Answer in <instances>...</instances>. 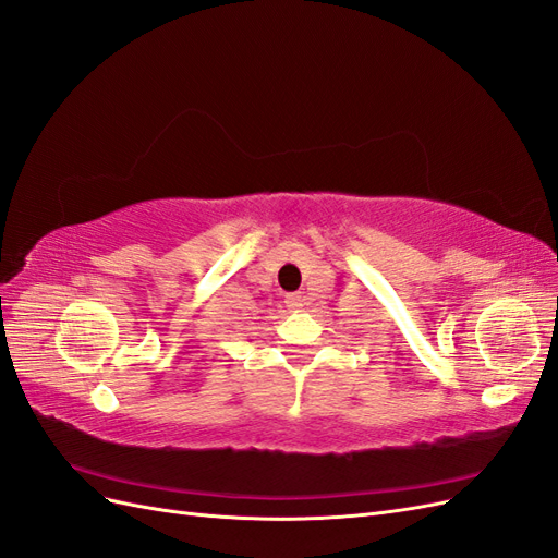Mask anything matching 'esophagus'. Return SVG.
Returning <instances> with one entry per match:
<instances>
[{"label":"esophagus","instance_id":"esophagus-1","mask_svg":"<svg viewBox=\"0 0 558 558\" xmlns=\"http://www.w3.org/2000/svg\"><path fill=\"white\" fill-rule=\"evenodd\" d=\"M286 305H289L291 312H302V307H305V295H300V293L286 295Z\"/></svg>","mask_w":558,"mask_h":558}]
</instances>
